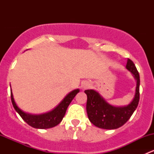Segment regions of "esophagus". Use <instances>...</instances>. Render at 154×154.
Wrapping results in <instances>:
<instances>
[{"label": "esophagus", "instance_id": "esophagus-1", "mask_svg": "<svg viewBox=\"0 0 154 154\" xmlns=\"http://www.w3.org/2000/svg\"><path fill=\"white\" fill-rule=\"evenodd\" d=\"M88 87H89V85H88V83H83V88H88Z\"/></svg>", "mask_w": 154, "mask_h": 154}]
</instances>
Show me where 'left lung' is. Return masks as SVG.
<instances>
[{
    "mask_svg": "<svg viewBox=\"0 0 154 154\" xmlns=\"http://www.w3.org/2000/svg\"><path fill=\"white\" fill-rule=\"evenodd\" d=\"M126 68L134 75L136 80L134 99L127 106H112L108 104L97 91L91 89L85 91L87 94V115L90 122L96 127L106 130L119 128L130 119L137 108L139 101V74L133 62L130 59L127 60Z\"/></svg>",
    "mask_w": 154,
    "mask_h": 154,
    "instance_id": "8db88e82",
    "label": "left lung"
}]
</instances>
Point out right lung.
<instances>
[{
	"instance_id": "right-lung-1",
	"label": "right lung",
	"mask_w": 154,
	"mask_h": 154,
	"mask_svg": "<svg viewBox=\"0 0 154 154\" xmlns=\"http://www.w3.org/2000/svg\"><path fill=\"white\" fill-rule=\"evenodd\" d=\"M79 91H80L79 89H75L70 92L54 109L49 112L42 115H30L21 111L15 104L12 92H11V100L15 109L26 123L34 128L48 129L55 127L62 122L68 106H69L71 100L74 99Z\"/></svg>"
}]
</instances>
